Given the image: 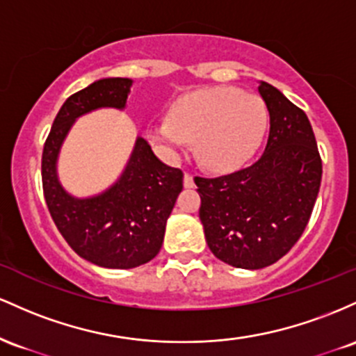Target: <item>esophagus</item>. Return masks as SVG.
<instances>
[{
  "label": "esophagus",
  "instance_id": "obj_1",
  "mask_svg": "<svg viewBox=\"0 0 356 356\" xmlns=\"http://www.w3.org/2000/svg\"><path fill=\"white\" fill-rule=\"evenodd\" d=\"M183 185H185V188H193L195 186L193 177L190 173H185V177H183Z\"/></svg>",
  "mask_w": 356,
  "mask_h": 356
}]
</instances>
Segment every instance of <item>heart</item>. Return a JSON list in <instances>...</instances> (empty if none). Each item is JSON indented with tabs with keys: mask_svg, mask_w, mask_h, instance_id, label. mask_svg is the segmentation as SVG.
Wrapping results in <instances>:
<instances>
[{
	"mask_svg": "<svg viewBox=\"0 0 356 356\" xmlns=\"http://www.w3.org/2000/svg\"><path fill=\"white\" fill-rule=\"evenodd\" d=\"M269 126V109L259 95L234 87L197 90L178 99L170 119L147 129L151 141L170 159L197 141V156L213 171L237 170L250 161Z\"/></svg>",
	"mask_w": 356,
	"mask_h": 356,
	"instance_id": "b5f03b06",
	"label": "heart"
}]
</instances>
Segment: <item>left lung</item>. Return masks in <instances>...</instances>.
<instances>
[{
    "instance_id": "1",
    "label": "left lung",
    "mask_w": 356,
    "mask_h": 356,
    "mask_svg": "<svg viewBox=\"0 0 356 356\" xmlns=\"http://www.w3.org/2000/svg\"><path fill=\"white\" fill-rule=\"evenodd\" d=\"M269 138L254 165L218 178H195L210 250L238 269H262L305 232L321 185V158L307 115L267 82Z\"/></svg>"
}]
</instances>
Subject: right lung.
I'll return each mask as SVG.
<instances>
[{"instance_id":"right-lung-1","label":"right lung","mask_w":356,"mask_h":356,"mask_svg":"<svg viewBox=\"0 0 356 356\" xmlns=\"http://www.w3.org/2000/svg\"><path fill=\"white\" fill-rule=\"evenodd\" d=\"M133 81L107 77L70 95L43 146L42 181L60 234L82 259L109 269H133L156 257L166 220L183 190V173L165 165L138 136L124 170L109 188L74 197L58 178V156L72 126L97 109H126Z\"/></svg>"}]
</instances>
